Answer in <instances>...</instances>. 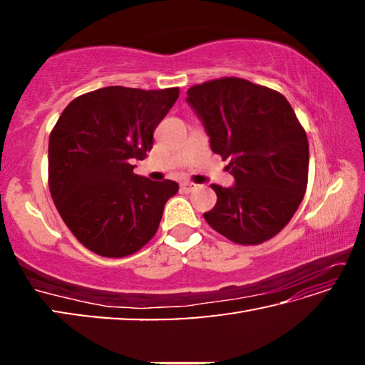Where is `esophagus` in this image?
<instances>
[{
	"label": "esophagus",
	"mask_w": 365,
	"mask_h": 365,
	"mask_svg": "<svg viewBox=\"0 0 365 365\" xmlns=\"http://www.w3.org/2000/svg\"><path fill=\"white\" fill-rule=\"evenodd\" d=\"M196 187H197V185L191 183V182H183V183H182V190H183V191H188V193H190V191H193Z\"/></svg>",
	"instance_id": "34e87169"
}]
</instances>
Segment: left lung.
<instances>
[{
	"instance_id": "1",
	"label": "left lung",
	"mask_w": 365,
	"mask_h": 365,
	"mask_svg": "<svg viewBox=\"0 0 365 365\" xmlns=\"http://www.w3.org/2000/svg\"><path fill=\"white\" fill-rule=\"evenodd\" d=\"M187 103L205 125L211 150L228 159L233 187L217 195L205 219L238 245L275 237L299 207L307 187L309 143L287 98L245 78L195 85Z\"/></svg>"
}]
</instances>
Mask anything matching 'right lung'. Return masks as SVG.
<instances>
[{
  "mask_svg": "<svg viewBox=\"0 0 365 365\" xmlns=\"http://www.w3.org/2000/svg\"><path fill=\"white\" fill-rule=\"evenodd\" d=\"M178 88L106 86L69 103L49 135L51 197L80 243L104 257L133 255L158 232L178 183L133 174Z\"/></svg>",
  "mask_w": 365,
  "mask_h": 365,
  "instance_id": "add662e5",
  "label": "right lung"
}]
</instances>
